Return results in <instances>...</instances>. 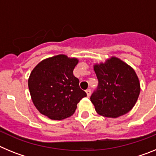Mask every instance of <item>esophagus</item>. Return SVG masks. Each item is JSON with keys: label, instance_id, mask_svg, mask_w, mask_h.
I'll use <instances>...</instances> for the list:
<instances>
[{"label": "esophagus", "instance_id": "obj_1", "mask_svg": "<svg viewBox=\"0 0 156 156\" xmlns=\"http://www.w3.org/2000/svg\"><path fill=\"white\" fill-rule=\"evenodd\" d=\"M86 93L87 95V97L89 98L90 96V94H91V90H90V89H87V90H86Z\"/></svg>", "mask_w": 156, "mask_h": 156}]
</instances>
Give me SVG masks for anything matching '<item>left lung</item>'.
<instances>
[{
	"instance_id": "8db88e82",
	"label": "left lung",
	"mask_w": 156,
	"mask_h": 156,
	"mask_svg": "<svg viewBox=\"0 0 156 156\" xmlns=\"http://www.w3.org/2000/svg\"><path fill=\"white\" fill-rule=\"evenodd\" d=\"M98 86L90 101L99 115L116 118L127 113L137 102L140 87L132 67L118 58L94 66Z\"/></svg>"
}]
</instances>
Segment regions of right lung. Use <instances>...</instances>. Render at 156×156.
<instances>
[{
    "label": "right lung",
    "mask_w": 156,
    "mask_h": 156,
    "mask_svg": "<svg viewBox=\"0 0 156 156\" xmlns=\"http://www.w3.org/2000/svg\"><path fill=\"white\" fill-rule=\"evenodd\" d=\"M79 60L58 55L44 59L30 73L28 86L34 105L43 115L61 120L71 116L87 96L73 69Z\"/></svg>",
    "instance_id": "right-lung-1"
}]
</instances>
